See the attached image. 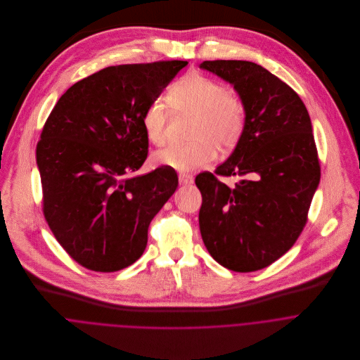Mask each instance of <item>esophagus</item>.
Here are the masks:
<instances>
[{
  "label": "esophagus",
  "instance_id": "obj_1",
  "mask_svg": "<svg viewBox=\"0 0 360 360\" xmlns=\"http://www.w3.org/2000/svg\"><path fill=\"white\" fill-rule=\"evenodd\" d=\"M179 181H180V184L190 186V184L194 183V177L190 176V174H186V173H180V174H179Z\"/></svg>",
  "mask_w": 360,
  "mask_h": 360
}]
</instances>
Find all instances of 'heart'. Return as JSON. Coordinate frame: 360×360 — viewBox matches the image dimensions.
Instances as JSON below:
<instances>
[{
    "label": "heart",
    "instance_id": "obj_1",
    "mask_svg": "<svg viewBox=\"0 0 360 360\" xmlns=\"http://www.w3.org/2000/svg\"><path fill=\"white\" fill-rule=\"evenodd\" d=\"M166 100H154L143 112L141 123L147 139L162 147L167 140L169 106L184 115H194L193 143L170 146L155 155V162L179 172L207 166L219 154L231 151L241 141L247 126V106L219 80L197 72L177 79L167 90Z\"/></svg>",
    "mask_w": 360,
    "mask_h": 360
}]
</instances>
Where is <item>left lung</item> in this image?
<instances>
[{"mask_svg":"<svg viewBox=\"0 0 360 360\" xmlns=\"http://www.w3.org/2000/svg\"><path fill=\"white\" fill-rule=\"evenodd\" d=\"M247 106L234 153L214 173L195 177L202 194L200 230L221 266L250 273L270 266L298 240L320 181V162L305 103L283 80L250 60H204ZM217 175H241L230 189Z\"/></svg>","mask_w":360,"mask_h":360,"instance_id":"left-lung-1","label":"left lung"}]
</instances>
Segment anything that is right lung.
<instances>
[{"label": "right lung", "mask_w": 360, "mask_h": 360, "mask_svg": "<svg viewBox=\"0 0 360 360\" xmlns=\"http://www.w3.org/2000/svg\"><path fill=\"white\" fill-rule=\"evenodd\" d=\"M187 60L108 66L55 103L37 143L43 213L80 266L110 273L143 255L155 214L179 186L159 166L131 176L148 155L141 116Z\"/></svg>", "instance_id": "obj_1"}]
</instances>
